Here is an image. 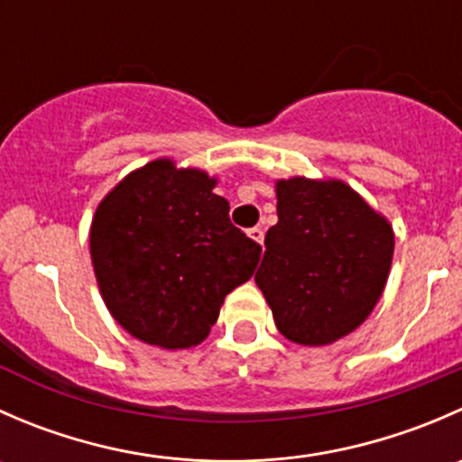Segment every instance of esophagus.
Masks as SVG:
<instances>
[{
	"mask_svg": "<svg viewBox=\"0 0 462 462\" xmlns=\"http://www.w3.org/2000/svg\"><path fill=\"white\" fill-rule=\"evenodd\" d=\"M248 236H250V239H253V241H257L259 245H263V230H261V227H250Z\"/></svg>",
	"mask_w": 462,
	"mask_h": 462,
	"instance_id": "obj_1",
	"label": "esophagus"
}]
</instances>
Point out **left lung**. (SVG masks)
I'll use <instances>...</instances> for the list:
<instances>
[{"instance_id":"left-lung-1","label":"left lung","mask_w":462,"mask_h":462,"mask_svg":"<svg viewBox=\"0 0 462 462\" xmlns=\"http://www.w3.org/2000/svg\"><path fill=\"white\" fill-rule=\"evenodd\" d=\"M279 221L254 274L279 333L304 346L346 337L371 313L393 259V227L339 179L274 183Z\"/></svg>"}]
</instances>
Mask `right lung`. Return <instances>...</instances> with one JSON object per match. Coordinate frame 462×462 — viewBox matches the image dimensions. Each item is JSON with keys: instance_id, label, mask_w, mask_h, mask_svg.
Segmentation results:
<instances>
[{"instance_id": "1", "label": "right lung", "mask_w": 462, "mask_h": 462, "mask_svg": "<svg viewBox=\"0 0 462 462\" xmlns=\"http://www.w3.org/2000/svg\"><path fill=\"white\" fill-rule=\"evenodd\" d=\"M217 179L156 158L129 171L93 214V273L132 337L192 348L218 319L227 292L253 277L261 245L230 223Z\"/></svg>"}]
</instances>
